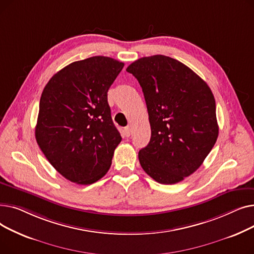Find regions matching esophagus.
<instances>
[{
    "instance_id": "obj_1",
    "label": "esophagus",
    "mask_w": 254,
    "mask_h": 254,
    "mask_svg": "<svg viewBox=\"0 0 254 254\" xmlns=\"http://www.w3.org/2000/svg\"><path fill=\"white\" fill-rule=\"evenodd\" d=\"M124 131H125V135H126V137H129V136H130V131H131V129H130V127H125Z\"/></svg>"
}]
</instances>
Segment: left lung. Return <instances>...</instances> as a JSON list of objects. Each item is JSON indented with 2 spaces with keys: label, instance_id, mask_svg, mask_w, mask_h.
I'll return each mask as SVG.
<instances>
[{
  "label": "left lung",
  "instance_id": "left-lung-1",
  "mask_svg": "<svg viewBox=\"0 0 254 254\" xmlns=\"http://www.w3.org/2000/svg\"><path fill=\"white\" fill-rule=\"evenodd\" d=\"M127 71L142 87L151 127L140 165L158 183H178L199 168L217 140L214 96L188 65L166 56L141 58Z\"/></svg>",
  "mask_w": 254,
  "mask_h": 254
}]
</instances>
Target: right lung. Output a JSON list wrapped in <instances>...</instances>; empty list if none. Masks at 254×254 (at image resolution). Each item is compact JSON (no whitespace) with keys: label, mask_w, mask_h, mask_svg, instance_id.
Instances as JSON below:
<instances>
[{"label":"right lung","mask_w":254,"mask_h":254,"mask_svg":"<svg viewBox=\"0 0 254 254\" xmlns=\"http://www.w3.org/2000/svg\"><path fill=\"white\" fill-rule=\"evenodd\" d=\"M125 64L108 57L74 62L53 75L43 89L35 136L61 175L87 185L108 172L122 136L107 92Z\"/></svg>","instance_id":"obj_1"}]
</instances>
